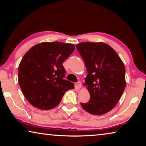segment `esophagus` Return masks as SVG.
Instances as JSON below:
<instances>
[{
    "instance_id": "1",
    "label": "esophagus",
    "mask_w": 146,
    "mask_h": 146,
    "mask_svg": "<svg viewBox=\"0 0 146 146\" xmlns=\"http://www.w3.org/2000/svg\"><path fill=\"white\" fill-rule=\"evenodd\" d=\"M76 86H77L78 88H81V87H82V84H81L80 82H78L77 83H76Z\"/></svg>"
}]
</instances>
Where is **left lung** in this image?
<instances>
[{"mask_svg": "<svg viewBox=\"0 0 146 146\" xmlns=\"http://www.w3.org/2000/svg\"><path fill=\"white\" fill-rule=\"evenodd\" d=\"M76 47L88 73L84 86L90 94V100L81 106L91 115L105 114L114 108L125 90L124 64L106 43L86 42Z\"/></svg>", "mask_w": 146, "mask_h": 146, "instance_id": "left-lung-1", "label": "left lung"}]
</instances>
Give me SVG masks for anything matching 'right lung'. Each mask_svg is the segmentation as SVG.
<instances>
[{"mask_svg": "<svg viewBox=\"0 0 146 146\" xmlns=\"http://www.w3.org/2000/svg\"><path fill=\"white\" fill-rule=\"evenodd\" d=\"M75 46L60 42H42L29 49L19 66V84L27 100L40 110H49L60 104L74 84L64 80L62 63Z\"/></svg>", "mask_w": 146, "mask_h": 146, "instance_id": "obj_1", "label": "right lung"}]
</instances>
